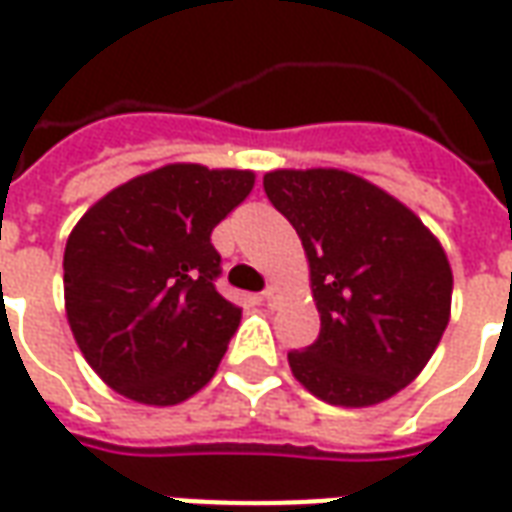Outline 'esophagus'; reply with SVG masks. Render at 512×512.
Listing matches in <instances>:
<instances>
[{
	"instance_id": "1",
	"label": "esophagus",
	"mask_w": 512,
	"mask_h": 512,
	"mask_svg": "<svg viewBox=\"0 0 512 512\" xmlns=\"http://www.w3.org/2000/svg\"><path fill=\"white\" fill-rule=\"evenodd\" d=\"M278 297H281V289L278 286H267L262 292V300L267 303V306H275L278 303Z\"/></svg>"
}]
</instances>
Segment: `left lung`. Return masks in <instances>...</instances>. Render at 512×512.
Instances as JSON below:
<instances>
[{
    "label": "left lung",
    "mask_w": 512,
    "mask_h": 512,
    "mask_svg": "<svg viewBox=\"0 0 512 512\" xmlns=\"http://www.w3.org/2000/svg\"><path fill=\"white\" fill-rule=\"evenodd\" d=\"M264 192L295 226L320 336L289 366L314 397L369 408L411 383L447 331L452 267L411 209L336 168L270 170Z\"/></svg>",
    "instance_id": "8db88e82"
}]
</instances>
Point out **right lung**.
Returning <instances> with one entry per match:
<instances>
[{"instance_id":"add662e5","label":"right lung","mask_w":512,"mask_h":512,"mask_svg":"<svg viewBox=\"0 0 512 512\" xmlns=\"http://www.w3.org/2000/svg\"><path fill=\"white\" fill-rule=\"evenodd\" d=\"M253 170L173 162L107 192L65 242V314L85 361L143 405H179L215 378L242 308L215 289L212 228Z\"/></svg>"}]
</instances>
